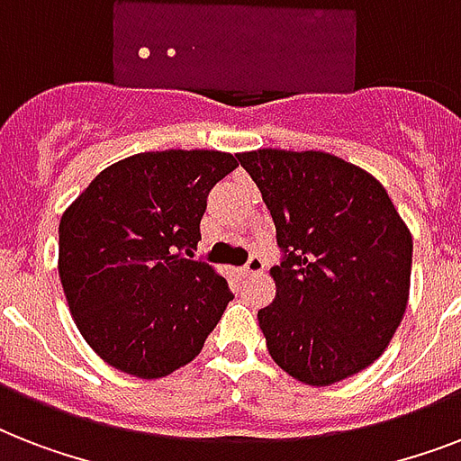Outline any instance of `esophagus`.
Wrapping results in <instances>:
<instances>
[{"instance_id":"34e87169","label":"esophagus","mask_w":461,"mask_h":461,"mask_svg":"<svg viewBox=\"0 0 461 461\" xmlns=\"http://www.w3.org/2000/svg\"><path fill=\"white\" fill-rule=\"evenodd\" d=\"M263 270H266V260H263L260 253H253L251 258H249V263L244 266V275H260Z\"/></svg>"}]
</instances>
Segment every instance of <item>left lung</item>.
<instances>
[{"label": "left lung", "instance_id": "left-lung-1", "mask_svg": "<svg viewBox=\"0 0 461 461\" xmlns=\"http://www.w3.org/2000/svg\"><path fill=\"white\" fill-rule=\"evenodd\" d=\"M273 215L277 294L258 311L270 357L306 385L351 378L400 328L411 234L375 176L321 150L237 155Z\"/></svg>", "mask_w": 461, "mask_h": 461}]
</instances>
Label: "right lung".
I'll return each mask as SVG.
<instances>
[{
	"label": "right lung",
	"instance_id": "1",
	"mask_svg": "<svg viewBox=\"0 0 461 461\" xmlns=\"http://www.w3.org/2000/svg\"><path fill=\"white\" fill-rule=\"evenodd\" d=\"M237 167L220 150L131 155L61 215V287L103 361L153 380L201 354L234 294L194 249L210 188Z\"/></svg>",
	"mask_w": 461,
	"mask_h": 461
}]
</instances>
